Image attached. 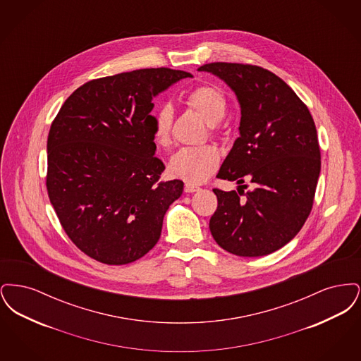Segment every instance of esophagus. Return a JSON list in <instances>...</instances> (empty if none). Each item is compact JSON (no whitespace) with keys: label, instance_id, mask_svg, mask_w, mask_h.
<instances>
[{"label":"esophagus","instance_id":"esophagus-1","mask_svg":"<svg viewBox=\"0 0 361 361\" xmlns=\"http://www.w3.org/2000/svg\"><path fill=\"white\" fill-rule=\"evenodd\" d=\"M199 187L197 185H193V184H185V187H184V190L187 192V193H193V192H196V190H199Z\"/></svg>","mask_w":361,"mask_h":361}]
</instances>
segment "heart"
Segmentation results:
<instances>
[{
    "label": "heart",
    "instance_id": "b5f03b06",
    "mask_svg": "<svg viewBox=\"0 0 361 361\" xmlns=\"http://www.w3.org/2000/svg\"><path fill=\"white\" fill-rule=\"evenodd\" d=\"M185 102L211 127H215L216 123L224 119L227 104L224 93L215 86L203 85L193 89ZM172 124L173 108L169 104H164L157 109L153 118L152 135L157 146L168 147L171 145ZM219 161V153L212 146L183 147L172 155L168 168L176 178L189 184H202L218 169Z\"/></svg>",
    "mask_w": 361,
    "mask_h": 361
}]
</instances>
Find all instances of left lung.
<instances>
[{
  "label": "left lung",
  "mask_w": 361,
  "mask_h": 361,
  "mask_svg": "<svg viewBox=\"0 0 361 361\" xmlns=\"http://www.w3.org/2000/svg\"><path fill=\"white\" fill-rule=\"evenodd\" d=\"M199 70L224 81L240 108V137L216 176L237 181L239 192L214 189L218 208L209 219L211 234L235 256L271 255L310 215L321 172L315 124L309 108L269 70L226 62ZM245 179L257 188L244 195L239 187Z\"/></svg>",
  "instance_id": "obj_1"
}]
</instances>
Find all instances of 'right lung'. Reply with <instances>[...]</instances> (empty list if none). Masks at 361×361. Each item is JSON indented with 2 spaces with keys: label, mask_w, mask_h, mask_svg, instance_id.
I'll use <instances>...</instances> for the list:
<instances>
[{
  "label": "right lung",
  "mask_w": 361,
  "mask_h": 361,
  "mask_svg": "<svg viewBox=\"0 0 361 361\" xmlns=\"http://www.w3.org/2000/svg\"><path fill=\"white\" fill-rule=\"evenodd\" d=\"M183 70H134L89 81L59 109L47 139V190L74 245L108 265L143 257L184 183H159L153 99Z\"/></svg>",
  "instance_id": "obj_1"
}]
</instances>
